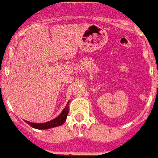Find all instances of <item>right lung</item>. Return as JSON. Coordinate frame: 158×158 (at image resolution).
Masks as SVG:
<instances>
[{"label": "right lung", "instance_id": "add662e5", "mask_svg": "<svg viewBox=\"0 0 158 158\" xmlns=\"http://www.w3.org/2000/svg\"><path fill=\"white\" fill-rule=\"evenodd\" d=\"M69 101L67 102L63 110L61 112V114L52 120H50V121L46 122V123H31V122L28 121L25 122L27 124H29L31 127L35 128V129H39V130H46V129L56 127L62 125L66 122V117H67L68 113H69Z\"/></svg>", "mask_w": 158, "mask_h": 158}]
</instances>
